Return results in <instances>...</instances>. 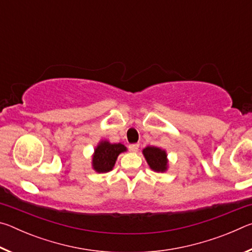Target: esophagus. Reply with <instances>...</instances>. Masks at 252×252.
<instances>
[{
    "mask_svg": "<svg viewBox=\"0 0 252 252\" xmlns=\"http://www.w3.org/2000/svg\"><path fill=\"white\" fill-rule=\"evenodd\" d=\"M129 148H130V150L132 151V152H136L139 150V144L138 143H134V144H130L129 146Z\"/></svg>",
    "mask_w": 252,
    "mask_h": 252,
    "instance_id": "obj_1",
    "label": "esophagus"
}]
</instances>
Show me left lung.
Here are the masks:
<instances>
[{
  "label": "left lung",
  "instance_id": "obj_1",
  "mask_svg": "<svg viewBox=\"0 0 252 252\" xmlns=\"http://www.w3.org/2000/svg\"><path fill=\"white\" fill-rule=\"evenodd\" d=\"M142 155L152 171L158 173H163L168 171L169 159L167 151L164 149L148 146L142 150Z\"/></svg>",
  "mask_w": 252,
  "mask_h": 252
}]
</instances>
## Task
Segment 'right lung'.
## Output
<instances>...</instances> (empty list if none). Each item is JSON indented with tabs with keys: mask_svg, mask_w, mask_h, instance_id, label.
I'll return each instance as SVG.
<instances>
[{
	"mask_svg": "<svg viewBox=\"0 0 252 252\" xmlns=\"http://www.w3.org/2000/svg\"><path fill=\"white\" fill-rule=\"evenodd\" d=\"M127 150L125 144L111 143L108 140H100L92 155V169L97 173H106L113 169L119 155Z\"/></svg>",
	"mask_w": 252,
	"mask_h": 252,
	"instance_id": "1",
	"label": "right lung"
}]
</instances>
